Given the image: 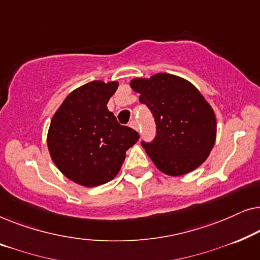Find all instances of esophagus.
<instances>
[{
  "mask_svg": "<svg viewBox=\"0 0 260 260\" xmlns=\"http://www.w3.org/2000/svg\"><path fill=\"white\" fill-rule=\"evenodd\" d=\"M130 126L133 127V129L138 131V122H137V120H135V119L131 120V122H130Z\"/></svg>",
  "mask_w": 260,
  "mask_h": 260,
  "instance_id": "1",
  "label": "esophagus"
}]
</instances>
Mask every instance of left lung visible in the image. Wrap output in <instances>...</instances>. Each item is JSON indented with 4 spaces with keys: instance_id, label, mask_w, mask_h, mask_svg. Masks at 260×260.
Segmentation results:
<instances>
[{
    "instance_id": "1",
    "label": "left lung",
    "mask_w": 260,
    "mask_h": 260,
    "mask_svg": "<svg viewBox=\"0 0 260 260\" xmlns=\"http://www.w3.org/2000/svg\"><path fill=\"white\" fill-rule=\"evenodd\" d=\"M130 85L155 119V138L142 141L154 165L170 176L184 175L201 166L215 143L216 120L198 88L168 73L137 78Z\"/></svg>"
}]
</instances>
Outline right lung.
<instances>
[{"label":"right lung","instance_id":"add662e5","mask_svg":"<svg viewBox=\"0 0 260 260\" xmlns=\"http://www.w3.org/2000/svg\"><path fill=\"white\" fill-rule=\"evenodd\" d=\"M118 83L94 80L67 95L49 125L47 145L66 177L85 187L109 182L120 170L125 151L140 138L108 110Z\"/></svg>","mask_w":260,"mask_h":260}]
</instances>
